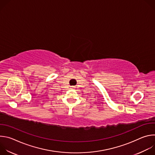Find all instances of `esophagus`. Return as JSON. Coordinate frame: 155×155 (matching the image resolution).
<instances>
[{
    "label": "esophagus",
    "instance_id": "1",
    "mask_svg": "<svg viewBox=\"0 0 155 155\" xmlns=\"http://www.w3.org/2000/svg\"><path fill=\"white\" fill-rule=\"evenodd\" d=\"M72 88H74V87H72Z\"/></svg>",
    "mask_w": 155,
    "mask_h": 155
}]
</instances>
